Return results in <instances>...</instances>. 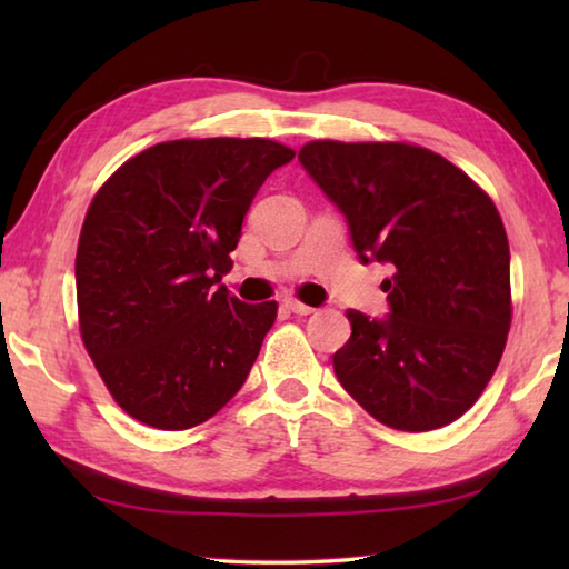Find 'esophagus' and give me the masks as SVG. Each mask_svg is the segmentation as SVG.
<instances>
[{"instance_id":"1","label":"esophagus","mask_w":569,"mask_h":569,"mask_svg":"<svg viewBox=\"0 0 569 569\" xmlns=\"http://www.w3.org/2000/svg\"><path fill=\"white\" fill-rule=\"evenodd\" d=\"M286 308H288V311L298 313V316H308V313H313V311H316L313 306H306V303H301V301H296V298H288V301H286Z\"/></svg>"}]
</instances>
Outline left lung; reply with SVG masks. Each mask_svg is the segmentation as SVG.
Returning <instances> with one entry per match:
<instances>
[{
  "label": "left lung",
  "mask_w": 569,
  "mask_h": 569,
  "mask_svg": "<svg viewBox=\"0 0 569 569\" xmlns=\"http://www.w3.org/2000/svg\"><path fill=\"white\" fill-rule=\"evenodd\" d=\"M298 160L341 210L359 261L393 271L383 319L346 313L341 387L387 427H447L492 379L512 321L495 203L449 160L403 142L316 140Z\"/></svg>",
  "instance_id": "1"
}]
</instances>
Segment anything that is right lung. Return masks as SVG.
Wrapping results in <instances>:
<instances>
[{"label": "right lung", "mask_w": 569, "mask_h": 569, "mask_svg": "<svg viewBox=\"0 0 569 569\" xmlns=\"http://www.w3.org/2000/svg\"><path fill=\"white\" fill-rule=\"evenodd\" d=\"M293 156L263 138L172 140L98 190L74 261L80 331L132 419L190 429L246 383L278 306L238 301L220 278L258 188Z\"/></svg>", "instance_id": "1"}]
</instances>
